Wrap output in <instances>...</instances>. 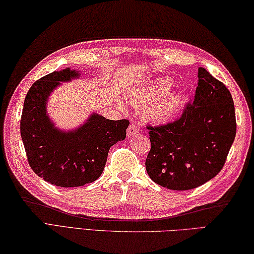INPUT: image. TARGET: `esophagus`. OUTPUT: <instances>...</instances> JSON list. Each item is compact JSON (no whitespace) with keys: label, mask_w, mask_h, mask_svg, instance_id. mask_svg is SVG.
<instances>
[{"label":"esophagus","mask_w":254,"mask_h":254,"mask_svg":"<svg viewBox=\"0 0 254 254\" xmlns=\"http://www.w3.org/2000/svg\"><path fill=\"white\" fill-rule=\"evenodd\" d=\"M136 133H137V127L135 126V124H131V126L127 127V137H131L132 135L136 134Z\"/></svg>","instance_id":"esophagus-1"}]
</instances>
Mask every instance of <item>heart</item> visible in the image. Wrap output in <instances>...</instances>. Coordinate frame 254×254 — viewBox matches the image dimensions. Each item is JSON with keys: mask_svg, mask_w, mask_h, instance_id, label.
Segmentation results:
<instances>
[{"mask_svg": "<svg viewBox=\"0 0 254 254\" xmlns=\"http://www.w3.org/2000/svg\"><path fill=\"white\" fill-rule=\"evenodd\" d=\"M174 87L168 76L149 83L139 93L132 96V103L139 110H145L147 120L155 124H167L178 117L182 105V96L170 94Z\"/></svg>", "mask_w": 254, "mask_h": 254, "instance_id": "b5f03b06", "label": "heart"}]
</instances>
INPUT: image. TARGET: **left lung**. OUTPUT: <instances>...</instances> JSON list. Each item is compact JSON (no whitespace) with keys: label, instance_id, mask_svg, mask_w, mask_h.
<instances>
[{"label":"left lung","instance_id":"1","mask_svg":"<svg viewBox=\"0 0 254 254\" xmlns=\"http://www.w3.org/2000/svg\"><path fill=\"white\" fill-rule=\"evenodd\" d=\"M193 102L182 117L161 127H147L151 150L145 168L152 181L170 190H191L222 170L236 137L231 93L204 67L197 70Z\"/></svg>","mask_w":254,"mask_h":254}]
</instances>
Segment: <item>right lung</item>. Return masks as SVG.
<instances>
[{
    "label": "right lung",
    "instance_id": "add662e5",
    "mask_svg": "<svg viewBox=\"0 0 254 254\" xmlns=\"http://www.w3.org/2000/svg\"><path fill=\"white\" fill-rule=\"evenodd\" d=\"M81 73L70 67L54 71L33 83L25 96L21 136L32 170L57 187L74 188L102 174L110 147L127 136L128 120L105 119L93 112L79 127L63 131L48 114V100L63 82Z\"/></svg>",
    "mask_w": 254,
    "mask_h": 254
}]
</instances>
